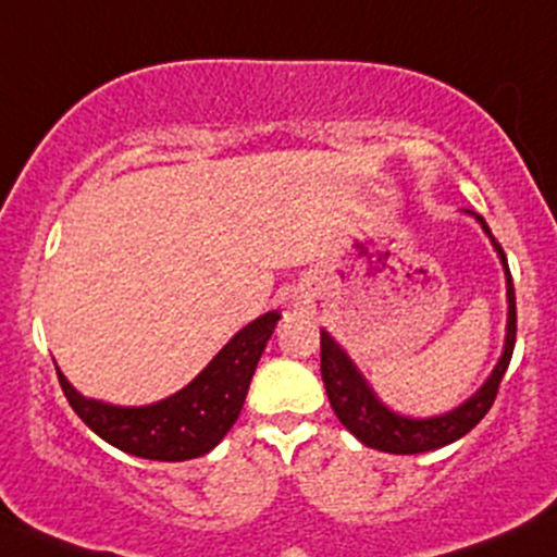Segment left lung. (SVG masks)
I'll return each mask as SVG.
<instances>
[{
  "label": "left lung",
  "instance_id": "obj_1",
  "mask_svg": "<svg viewBox=\"0 0 557 557\" xmlns=\"http://www.w3.org/2000/svg\"><path fill=\"white\" fill-rule=\"evenodd\" d=\"M466 213H470V216L481 224V230L486 232L494 250H497L499 264L505 269L507 325L503 354H499L494 370L488 372L484 386L475 391L473 396H468L462 405H457L455 409H449V412L444 414H433V418H409V414H399L388 405H383L381 396H377L375 388L370 386L368 377L362 375V370L357 368V362L346 354V348L322 327V381H325L330 407L338 414V420L344 423L346 431H351L364 447L391 451V455H420V451L447 447V444L466 436L468 431H473V428L484 420L488 407L494 405V396H497V388L499 383H503L507 364H510L512 346H516V290H512V277L505 259V250L497 240H494L484 216L473 211Z\"/></svg>",
  "mask_w": 557,
  "mask_h": 557
}]
</instances>
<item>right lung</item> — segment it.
Listing matches in <instances>:
<instances>
[{
    "instance_id": "1",
    "label": "right lung",
    "mask_w": 557,
    "mask_h": 557,
    "mask_svg": "<svg viewBox=\"0 0 557 557\" xmlns=\"http://www.w3.org/2000/svg\"><path fill=\"white\" fill-rule=\"evenodd\" d=\"M280 311H267L237 330L222 351L185 388L143 407L89 399L58 368L60 386L73 412L102 442L126 455L158 462H182L209 451L227 436L246 401L250 377L272 338Z\"/></svg>"
}]
</instances>
